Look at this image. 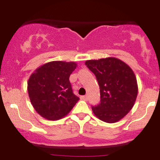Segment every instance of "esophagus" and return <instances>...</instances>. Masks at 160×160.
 Instances as JSON below:
<instances>
[{"label":"esophagus","mask_w":160,"mask_h":160,"mask_svg":"<svg viewBox=\"0 0 160 160\" xmlns=\"http://www.w3.org/2000/svg\"><path fill=\"white\" fill-rule=\"evenodd\" d=\"M80 98L82 99V100L86 101V100H87L88 97H87V95H82V96H80Z\"/></svg>","instance_id":"34e87169"}]
</instances>
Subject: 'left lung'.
Here are the masks:
<instances>
[{"label": "left lung", "mask_w": 160, "mask_h": 160, "mask_svg": "<svg viewBox=\"0 0 160 160\" xmlns=\"http://www.w3.org/2000/svg\"><path fill=\"white\" fill-rule=\"evenodd\" d=\"M85 64L95 75L100 88V103L92 107L94 114L108 123L120 120L131 111L137 98L138 84L133 71L113 57L88 60Z\"/></svg>", "instance_id": "obj_1"}]
</instances>
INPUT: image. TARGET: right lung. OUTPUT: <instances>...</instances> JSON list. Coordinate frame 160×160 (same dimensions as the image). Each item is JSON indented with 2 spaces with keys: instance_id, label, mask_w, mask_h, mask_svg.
<instances>
[{
  "instance_id": "1",
  "label": "right lung",
  "mask_w": 160,
  "mask_h": 160,
  "mask_svg": "<svg viewBox=\"0 0 160 160\" xmlns=\"http://www.w3.org/2000/svg\"><path fill=\"white\" fill-rule=\"evenodd\" d=\"M74 62L54 61L35 70L28 82L32 104L41 117L58 120L71 111L79 98L73 93L69 77L74 71Z\"/></svg>"
}]
</instances>
